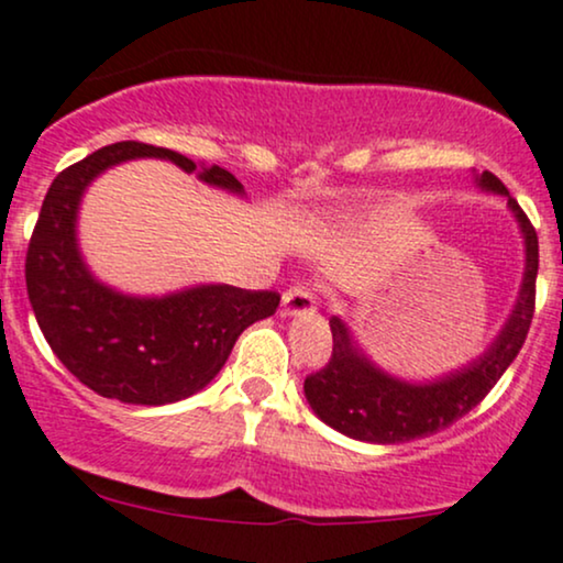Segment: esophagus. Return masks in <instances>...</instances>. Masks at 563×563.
<instances>
[{
    "label": "esophagus",
    "mask_w": 563,
    "mask_h": 563,
    "mask_svg": "<svg viewBox=\"0 0 563 563\" xmlns=\"http://www.w3.org/2000/svg\"><path fill=\"white\" fill-rule=\"evenodd\" d=\"M318 301H314V290L307 283H296L283 294L280 314L283 318H296V314H312Z\"/></svg>",
    "instance_id": "obj_1"
}]
</instances>
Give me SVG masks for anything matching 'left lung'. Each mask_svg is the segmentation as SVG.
<instances>
[{"mask_svg":"<svg viewBox=\"0 0 563 563\" xmlns=\"http://www.w3.org/2000/svg\"><path fill=\"white\" fill-rule=\"evenodd\" d=\"M482 190L508 196V187L493 172L476 174ZM508 206L519 219L527 245L525 280L519 299L493 346L450 376L410 384L384 373L354 344L352 333L339 318H331L333 352L325 367L307 376L303 394L314 416L341 434L373 444H399L437 434L474 410L514 363L532 325L534 280H538V232L521 206L508 196Z\"/></svg>","mask_w":563,"mask_h":563,"instance_id":"obj_1","label":"left lung"}]
</instances>
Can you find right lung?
I'll return each instance as SVG.
<instances>
[{
    "label": "right lung",
    "instance_id": "obj_1",
    "mask_svg": "<svg viewBox=\"0 0 563 563\" xmlns=\"http://www.w3.org/2000/svg\"><path fill=\"white\" fill-rule=\"evenodd\" d=\"M132 158H166L203 183L243 192L222 166L206 169L166 147L134 140L100 147L49 185L25 254V288L44 339L84 386L129 405H169L203 389L238 335L275 314L280 294L196 286L142 299L102 286L81 260L76 214L97 174Z\"/></svg>",
    "mask_w": 563,
    "mask_h": 563
}]
</instances>
